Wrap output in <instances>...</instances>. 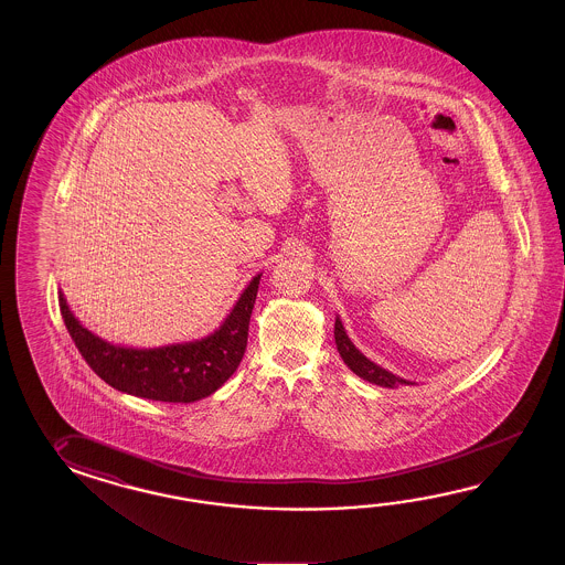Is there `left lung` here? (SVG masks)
<instances>
[{
	"instance_id": "obj_1",
	"label": "left lung",
	"mask_w": 565,
	"mask_h": 565,
	"mask_svg": "<svg viewBox=\"0 0 565 565\" xmlns=\"http://www.w3.org/2000/svg\"><path fill=\"white\" fill-rule=\"evenodd\" d=\"M335 348L340 352V356L344 360L345 366L352 370L362 381L379 384L384 388H398V386H413L415 382L404 381L401 376L392 374L386 369H382L379 364H374L370 358L364 356L356 345L352 344V340L345 334L342 320L335 316L334 323Z\"/></svg>"
}]
</instances>
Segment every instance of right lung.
Segmentation results:
<instances>
[{"mask_svg": "<svg viewBox=\"0 0 565 565\" xmlns=\"http://www.w3.org/2000/svg\"><path fill=\"white\" fill-rule=\"evenodd\" d=\"M262 274L247 284L213 334L193 342L132 348L113 344L84 328L60 289V311L88 366L116 391L161 403H195L221 388L242 362Z\"/></svg>", "mask_w": 565, "mask_h": 565, "instance_id": "add662e5", "label": "right lung"}]
</instances>
